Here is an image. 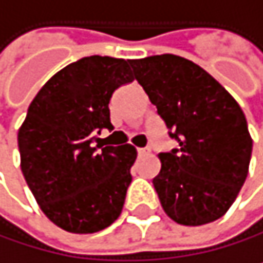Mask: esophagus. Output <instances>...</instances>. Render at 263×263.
Here are the masks:
<instances>
[{
  "label": "esophagus",
  "mask_w": 263,
  "mask_h": 263,
  "mask_svg": "<svg viewBox=\"0 0 263 263\" xmlns=\"http://www.w3.org/2000/svg\"><path fill=\"white\" fill-rule=\"evenodd\" d=\"M136 152H138V155H146V154H149V149H142V147H138V149H136Z\"/></svg>",
  "instance_id": "1"
}]
</instances>
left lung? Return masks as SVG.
Listing matches in <instances>:
<instances>
[{
	"mask_svg": "<svg viewBox=\"0 0 263 263\" xmlns=\"http://www.w3.org/2000/svg\"><path fill=\"white\" fill-rule=\"evenodd\" d=\"M135 78L179 147L158 155L152 180L166 215L202 226L224 215L246 180L253 139L235 99L210 73L176 54L130 61Z\"/></svg>",
	"mask_w": 263,
	"mask_h": 263,
	"instance_id": "left-lung-1",
	"label": "left lung"
}]
</instances>
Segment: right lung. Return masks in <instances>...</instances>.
Returning a JSON list of instances; mask_svg holds the SVG:
<instances>
[{
	"label": "right lung",
	"instance_id": "right-lung-1",
	"mask_svg": "<svg viewBox=\"0 0 263 263\" xmlns=\"http://www.w3.org/2000/svg\"><path fill=\"white\" fill-rule=\"evenodd\" d=\"M133 81L130 61L89 56L53 75L18 130L25 180L47 218L72 234L99 232L119 218L136 149L102 146L112 130L108 103Z\"/></svg>",
	"mask_w": 263,
	"mask_h": 263
}]
</instances>
